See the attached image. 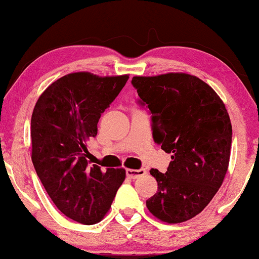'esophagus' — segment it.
Instances as JSON below:
<instances>
[{
    "instance_id": "34e87169",
    "label": "esophagus",
    "mask_w": 259,
    "mask_h": 259,
    "mask_svg": "<svg viewBox=\"0 0 259 259\" xmlns=\"http://www.w3.org/2000/svg\"><path fill=\"white\" fill-rule=\"evenodd\" d=\"M126 175L131 179H138L139 177H143L144 175H146V169H145V168H140V169L128 168L126 171Z\"/></svg>"
}]
</instances>
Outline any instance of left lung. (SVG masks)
I'll return each instance as SVG.
<instances>
[{
    "mask_svg": "<svg viewBox=\"0 0 259 259\" xmlns=\"http://www.w3.org/2000/svg\"><path fill=\"white\" fill-rule=\"evenodd\" d=\"M132 84L153 115L155 143L172 158L166 173L150 171L158 191L146 206L164 223L189 221L207 206L228 172V109L212 87L191 74L133 76Z\"/></svg>",
    "mask_w": 259,
    "mask_h": 259,
    "instance_id": "left-lung-1",
    "label": "left lung"
}]
</instances>
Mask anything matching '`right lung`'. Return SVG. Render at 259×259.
<instances>
[{
  "mask_svg": "<svg viewBox=\"0 0 259 259\" xmlns=\"http://www.w3.org/2000/svg\"><path fill=\"white\" fill-rule=\"evenodd\" d=\"M128 74L70 73L46 88L31 115V161L55 206L86 225L101 222L126 178L125 168L91 165L87 141Z\"/></svg>",
  "mask_w": 259,
  "mask_h": 259,
  "instance_id": "obj_1",
  "label": "right lung"
}]
</instances>
